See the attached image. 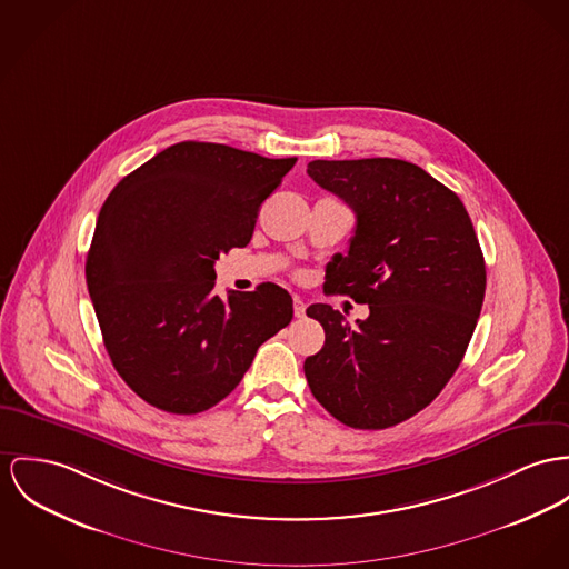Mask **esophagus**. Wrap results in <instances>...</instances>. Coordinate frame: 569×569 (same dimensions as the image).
Here are the masks:
<instances>
[{
  "label": "esophagus",
  "mask_w": 569,
  "mask_h": 569,
  "mask_svg": "<svg viewBox=\"0 0 569 569\" xmlns=\"http://www.w3.org/2000/svg\"><path fill=\"white\" fill-rule=\"evenodd\" d=\"M295 316H297V318H303V316H306V303H303V299H299V297H295Z\"/></svg>",
  "instance_id": "obj_1"
}]
</instances>
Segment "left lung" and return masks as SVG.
Wrapping results in <instances>:
<instances>
[{
	"instance_id": "obj_1",
	"label": "left lung",
	"mask_w": 569,
	"mask_h": 569,
	"mask_svg": "<svg viewBox=\"0 0 569 569\" xmlns=\"http://www.w3.org/2000/svg\"><path fill=\"white\" fill-rule=\"evenodd\" d=\"M307 176L357 217L325 290L370 309L350 327L327 303L307 307L325 329L307 383L342 425L388 429L431 405L459 368L485 299L481 244L461 199L411 162L313 160Z\"/></svg>"
}]
</instances>
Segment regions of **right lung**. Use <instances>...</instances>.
Returning <instances> with one entry per match:
<instances>
[{"mask_svg": "<svg viewBox=\"0 0 569 569\" xmlns=\"http://www.w3.org/2000/svg\"><path fill=\"white\" fill-rule=\"evenodd\" d=\"M297 158L177 142L106 199L87 258L88 295L112 366L169 413H201L233 392L292 297L260 283L214 292L220 253L247 247L263 201Z\"/></svg>", "mask_w": 569, "mask_h": 569, "instance_id": "1", "label": "right lung"}]
</instances>
